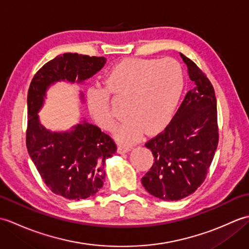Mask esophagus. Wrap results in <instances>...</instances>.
I'll use <instances>...</instances> for the list:
<instances>
[{
	"label": "esophagus",
	"instance_id": "esophagus-1",
	"mask_svg": "<svg viewBox=\"0 0 249 249\" xmlns=\"http://www.w3.org/2000/svg\"><path fill=\"white\" fill-rule=\"evenodd\" d=\"M129 151H130V146H125V145L118 146V153H120V154H124V153H127Z\"/></svg>",
	"mask_w": 249,
	"mask_h": 249
}]
</instances>
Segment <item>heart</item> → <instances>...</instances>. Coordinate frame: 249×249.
Here are the masks:
<instances>
[{
    "label": "heart",
    "mask_w": 249,
    "mask_h": 249,
    "mask_svg": "<svg viewBox=\"0 0 249 249\" xmlns=\"http://www.w3.org/2000/svg\"><path fill=\"white\" fill-rule=\"evenodd\" d=\"M105 88L91 87L87 106L94 121L106 130L115 124L110 94L127 97L124 122L116 127L115 138L123 144L138 141L143 134H156L170 123L184 89L179 63L170 57L126 59L111 68L104 80Z\"/></svg>",
    "instance_id": "heart-1"
}]
</instances>
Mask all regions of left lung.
Returning <instances> with one entry per match:
<instances>
[{
    "mask_svg": "<svg viewBox=\"0 0 249 249\" xmlns=\"http://www.w3.org/2000/svg\"><path fill=\"white\" fill-rule=\"evenodd\" d=\"M179 54L194 87L165 130L145 143L154 163L141 178L147 193L167 201L181 200L197 190L218 144L214 88L192 60Z\"/></svg>",
    "mask_w": 249,
    "mask_h": 249,
    "instance_id": "obj_1",
    "label": "left lung"
}]
</instances>
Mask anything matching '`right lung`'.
<instances>
[{"instance_id":"obj_1","label":"right lung","mask_w":249,"mask_h":249,"mask_svg":"<svg viewBox=\"0 0 249 249\" xmlns=\"http://www.w3.org/2000/svg\"><path fill=\"white\" fill-rule=\"evenodd\" d=\"M106 61L104 56L78 53L57 55L35 73L29 88L28 152L51 192L70 200L93 197L103 187L105 162L116 152V145L87 120L71 130L51 131L41 125L38 112L50 86L57 81L82 83L102 70Z\"/></svg>"}]
</instances>
